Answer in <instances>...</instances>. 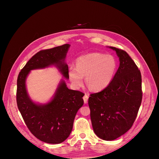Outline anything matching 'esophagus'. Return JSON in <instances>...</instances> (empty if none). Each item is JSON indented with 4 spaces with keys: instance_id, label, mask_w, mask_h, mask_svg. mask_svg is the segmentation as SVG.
Here are the masks:
<instances>
[{
    "instance_id": "obj_1",
    "label": "esophagus",
    "mask_w": 159,
    "mask_h": 159,
    "mask_svg": "<svg viewBox=\"0 0 159 159\" xmlns=\"http://www.w3.org/2000/svg\"><path fill=\"white\" fill-rule=\"evenodd\" d=\"M84 99V103H87V101H88V99H89V96L88 94H85L83 98Z\"/></svg>"
}]
</instances>
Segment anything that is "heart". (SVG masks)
<instances>
[{"instance_id": "b5f03b06", "label": "heart", "mask_w": 159, "mask_h": 159, "mask_svg": "<svg viewBox=\"0 0 159 159\" xmlns=\"http://www.w3.org/2000/svg\"><path fill=\"white\" fill-rule=\"evenodd\" d=\"M116 69V61L112 55L93 53L78 58L76 67H70L69 75L75 88L83 85L84 77H85L89 89L99 91L109 85Z\"/></svg>"}]
</instances>
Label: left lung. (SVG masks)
I'll return each instance as SVG.
<instances>
[{
	"label": "left lung",
	"mask_w": 159,
	"mask_h": 159,
	"mask_svg": "<svg viewBox=\"0 0 159 159\" xmlns=\"http://www.w3.org/2000/svg\"><path fill=\"white\" fill-rule=\"evenodd\" d=\"M109 48L116 52L120 66L109 85L90 94L88 101L94 131L107 141L118 139L131 128L142 99V75L138 66L125 51Z\"/></svg>",
	"instance_id": "8db88e82"
}]
</instances>
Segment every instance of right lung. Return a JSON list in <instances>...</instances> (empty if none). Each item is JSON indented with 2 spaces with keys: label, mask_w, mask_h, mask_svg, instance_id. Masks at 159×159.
Segmentation results:
<instances>
[{
  "label": "right lung",
  "mask_w": 159,
  "mask_h": 159,
  "mask_svg": "<svg viewBox=\"0 0 159 159\" xmlns=\"http://www.w3.org/2000/svg\"><path fill=\"white\" fill-rule=\"evenodd\" d=\"M70 45L65 44L39 51L27 62L17 80L18 109L31 133L39 140L58 144L65 141L72 130L78 110L83 106L84 94L69 89L61 79L53 98L46 104H37L29 96L26 85L31 70L55 66L63 77L69 79V66L65 62Z\"/></svg>",
  "instance_id": "add662e5"
}]
</instances>
